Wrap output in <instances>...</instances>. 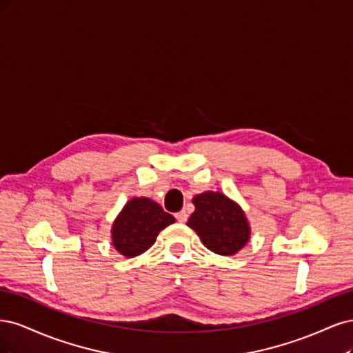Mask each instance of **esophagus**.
<instances>
[{
	"mask_svg": "<svg viewBox=\"0 0 353 353\" xmlns=\"http://www.w3.org/2000/svg\"><path fill=\"white\" fill-rule=\"evenodd\" d=\"M175 218H176L178 222H185L187 218H188V215H187L185 210H179V212L175 213Z\"/></svg>",
	"mask_w": 353,
	"mask_h": 353,
	"instance_id": "34e87169",
	"label": "esophagus"
}]
</instances>
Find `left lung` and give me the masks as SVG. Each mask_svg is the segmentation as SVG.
<instances>
[{
  "label": "left lung",
  "instance_id": "left-lung-1",
  "mask_svg": "<svg viewBox=\"0 0 353 353\" xmlns=\"http://www.w3.org/2000/svg\"><path fill=\"white\" fill-rule=\"evenodd\" d=\"M193 205L196 210L187 225L213 253L230 256L249 241V223L237 203L221 193L206 191L193 199Z\"/></svg>",
  "mask_w": 353,
  "mask_h": 353
}]
</instances>
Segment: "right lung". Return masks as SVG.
I'll return each instance as SVG.
<instances>
[{
  "instance_id": "right-lung-1",
  "label": "right lung",
  "mask_w": 353,
  "mask_h": 353,
  "mask_svg": "<svg viewBox=\"0 0 353 353\" xmlns=\"http://www.w3.org/2000/svg\"><path fill=\"white\" fill-rule=\"evenodd\" d=\"M175 222V218L147 197L128 201L113 223L112 239L116 250L134 258L154 244L157 234Z\"/></svg>"
}]
</instances>
